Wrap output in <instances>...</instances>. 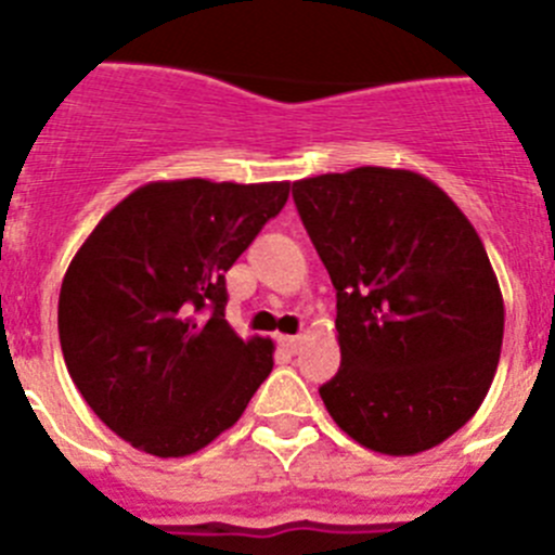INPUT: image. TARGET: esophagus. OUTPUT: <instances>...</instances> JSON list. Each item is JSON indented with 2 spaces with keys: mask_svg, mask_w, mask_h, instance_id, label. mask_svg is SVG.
Instances as JSON below:
<instances>
[{
  "mask_svg": "<svg viewBox=\"0 0 555 555\" xmlns=\"http://www.w3.org/2000/svg\"><path fill=\"white\" fill-rule=\"evenodd\" d=\"M278 341H281V347H286L288 352H297V347L302 345V336H281Z\"/></svg>",
  "mask_w": 555,
  "mask_h": 555,
  "instance_id": "34e87169",
  "label": "esophagus"
}]
</instances>
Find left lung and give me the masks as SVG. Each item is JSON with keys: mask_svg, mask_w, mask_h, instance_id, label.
Returning a JSON list of instances; mask_svg holds the SVG:
<instances>
[{"mask_svg": "<svg viewBox=\"0 0 555 555\" xmlns=\"http://www.w3.org/2000/svg\"><path fill=\"white\" fill-rule=\"evenodd\" d=\"M292 197L336 288L341 366L320 386L358 444L414 455L480 409L503 345V294L459 205L409 169L297 180Z\"/></svg>", "mask_w": 555, "mask_h": 555, "instance_id": "left-lung-1", "label": "left lung"}]
</instances>
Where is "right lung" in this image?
Returning <instances> with one entry per match:
<instances>
[{"label": "right lung", "instance_id": "right-lung-1", "mask_svg": "<svg viewBox=\"0 0 555 555\" xmlns=\"http://www.w3.org/2000/svg\"><path fill=\"white\" fill-rule=\"evenodd\" d=\"M288 183L158 180L127 194L72 258L57 300L66 370L132 448L180 459L233 428L274 345L224 320V272L281 214Z\"/></svg>", "mask_w": 555, "mask_h": 555}]
</instances>
